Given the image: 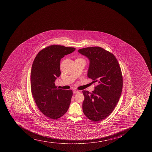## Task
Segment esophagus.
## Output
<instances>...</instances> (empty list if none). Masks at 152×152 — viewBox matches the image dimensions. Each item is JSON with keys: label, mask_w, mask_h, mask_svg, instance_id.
<instances>
[{"label": "esophagus", "mask_w": 152, "mask_h": 152, "mask_svg": "<svg viewBox=\"0 0 152 152\" xmlns=\"http://www.w3.org/2000/svg\"><path fill=\"white\" fill-rule=\"evenodd\" d=\"M79 91L78 90H74L73 91V93L74 94H77L78 93H79Z\"/></svg>", "instance_id": "34e87169"}]
</instances>
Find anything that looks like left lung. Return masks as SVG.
<instances>
[{"label":"left lung","instance_id":"obj_1","mask_svg":"<svg viewBox=\"0 0 152 152\" xmlns=\"http://www.w3.org/2000/svg\"><path fill=\"white\" fill-rule=\"evenodd\" d=\"M78 52L90 60L88 77L98 85L90 93L83 91V113L93 121L105 119L115 107L121 94L123 78L115 56L101 47L81 48Z\"/></svg>","mask_w":152,"mask_h":152}]
</instances>
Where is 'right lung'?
Segmentation results:
<instances>
[{"instance_id":"add662e5","label":"right lung","mask_w":152,"mask_h":152,"mask_svg":"<svg viewBox=\"0 0 152 152\" xmlns=\"http://www.w3.org/2000/svg\"><path fill=\"white\" fill-rule=\"evenodd\" d=\"M75 50L72 47L50 45L38 53L32 65L31 88L34 99L39 110L52 119L63 116L70 104L72 91L57 89L54 82L61 74V59Z\"/></svg>"}]
</instances>
